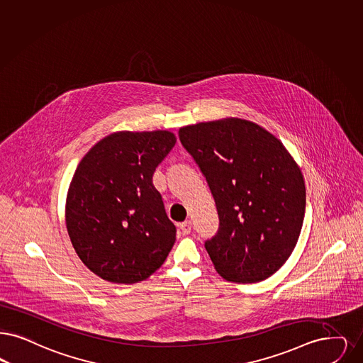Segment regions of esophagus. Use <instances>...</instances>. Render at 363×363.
<instances>
[{"label": "esophagus", "instance_id": "1", "mask_svg": "<svg viewBox=\"0 0 363 363\" xmlns=\"http://www.w3.org/2000/svg\"><path fill=\"white\" fill-rule=\"evenodd\" d=\"M179 230L182 231L184 235H188L191 231V223L190 221H184L179 224Z\"/></svg>", "mask_w": 363, "mask_h": 363}]
</instances>
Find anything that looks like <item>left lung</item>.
I'll use <instances>...</instances> for the list:
<instances>
[{"mask_svg": "<svg viewBox=\"0 0 363 363\" xmlns=\"http://www.w3.org/2000/svg\"><path fill=\"white\" fill-rule=\"evenodd\" d=\"M178 135L218 208V235L205 243L216 272L239 284L273 276L289 259L304 221L297 162L272 132L246 118L190 124Z\"/></svg>", "mask_w": 363, "mask_h": 363, "instance_id": "1", "label": "left lung"}]
</instances>
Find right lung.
<instances>
[{"mask_svg":"<svg viewBox=\"0 0 363 363\" xmlns=\"http://www.w3.org/2000/svg\"><path fill=\"white\" fill-rule=\"evenodd\" d=\"M172 130H117L81 160L67 190L66 228L79 259L113 284L154 274L174 246L152 174L174 147Z\"/></svg>","mask_w":363,"mask_h":363,"instance_id":"right-lung-1","label":"right lung"}]
</instances>
